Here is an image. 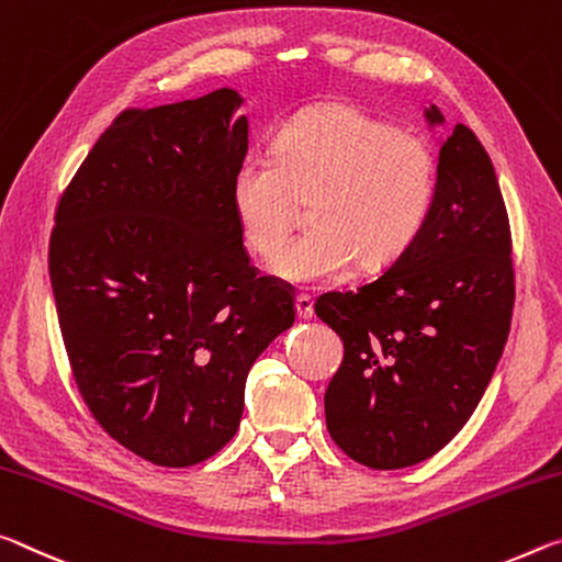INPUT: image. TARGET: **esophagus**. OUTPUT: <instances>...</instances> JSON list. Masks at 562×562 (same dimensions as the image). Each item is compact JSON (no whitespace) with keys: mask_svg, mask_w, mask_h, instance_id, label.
<instances>
[{"mask_svg":"<svg viewBox=\"0 0 562 562\" xmlns=\"http://www.w3.org/2000/svg\"><path fill=\"white\" fill-rule=\"evenodd\" d=\"M296 316L303 321L314 318V301H311V296H306V293L296 296Z\"/></svg>","mask_w":562,"mask_h":562,"instance_id":"obj_1","label":"esophagus"}]
</instances>
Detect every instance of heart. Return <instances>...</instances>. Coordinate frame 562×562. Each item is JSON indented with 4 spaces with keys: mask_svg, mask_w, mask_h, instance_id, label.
<instances>
[{
    "mask_svg": "<svg viewBox=\"0 0 562 562\" xmlns=\"http://www.w3.org/2000/svg\"><path fill=\"white\" fill-rule=\"evenodd\" d=\"M436 194V156L420 136L351 104L308 106L248 154L232 179L244 241L261 259L285 243L297 199L312 201L311 233L273 261L279 279L316 286L358 263L379 269L416 241Z\"/></svg>",
    "mask_w": 562,
    "mask_h": 562,
    "instance_id": "obj_1",
    "label": "heart"
}]
</instances>
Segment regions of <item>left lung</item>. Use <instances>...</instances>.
Masks as SVG:
<instances>
[{"instance_id":"obj_1","label":"left lung","mask_w":562,"mask_h":562,"mask_svg":"<svg viewBox=\"0 0 562 562\" xmlns=\"http://www.w3.org/2000/svg\"><path fill=\"white\" fill-rule=\"evenodd\" d=\"M426 122L443 126L436 104ZM510 226L488 151L463 124L440 142L436 194L379 279L324 293L316 316L344 341L324 403L336 446L375 471L426 461L473 416L508 341Z\"/></svg>"}]
</instances>
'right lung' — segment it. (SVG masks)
Listing matches in <instances>:
<instances>
[{
	"instance_id": "1",
	"label": "right lung",
	"mask_w": 562,
	"mask_h": 562,
	"mask_svg": "<svg viewBox=\"0 0 562 562\" xmlns=\"http://www.w3.org/2000/svg\"><path fill=\"white\" fill-rule=\"evenodd\" d=\"M234 89L126 109L57 206L49 276L74 379L109 436L187 468L234 438L246 375L293 326L256 276L232 179L248 151Z\"/></svg>"
}]
</instances>
